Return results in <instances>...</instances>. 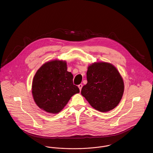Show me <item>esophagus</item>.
Masks as SVG:
<instances>
[{"instance_id":"esophagus-1","label":"esophagus","mask_w":153,"mask_h":153,"mask_svg":"<svg viewBox=\"0 0 153 153\" xmlns=\"http://www.w3.org/2000/svg\"><path fill=\"white\" fill-rule=\"evenodd\" d=\"M78 87L79 88V89H80V91L81 90V89H82V84H79V85H78Z\"/></svg>"}]
</instances>
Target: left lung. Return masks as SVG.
<instances>
[{
	"instance_id": "obj_1",
	"label": "left lung",
	"mask_w": 153,
	"mask_h": 153,
	"mask_svg": "<svg viewBox=\"0 0 153 153\" xmlns=\"http://www.w3.org/2000/svg\"><path fill=\"white\" fill-rule=\"evenodd\" d=\"M87 79L81 93L93 108L105 112L117 107L123 94L124 82L114 66L94 63L88 68Z\"/></svg>"
}]
</instances>
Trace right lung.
I'll list each match as a JSON object with an SVG mask.
<instances>
[{"mask_svg":"<svg viewBox=\"0 0 153 153\" xmlns=\"http://www.w3.org/2000/svg\"><path fill=\"white\" fill-rule=\"evenodd\" d=\"M73 74L67 71L65 61L54 60L42 66L36 73L32 94L36 105L46 112H59L80 89L73 84Z\"/></svg>","mask_w":153,"mask_h":153,"instance_id":"1","label":"right lung"}]
</instances>
